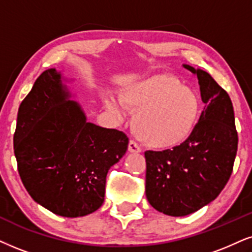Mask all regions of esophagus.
Returning a JSON list of instances; mask_svg holds the SVG:
<instances>
[{"label":"esophagus","mask_w":252,"mask_h":252,"mask_svg":"<svg viewBox=\"0 0 252 252\" xmlns=\"http://www.w3.org/2000/svg\"><path fill=\"white\" fill-rule=\"evenodd\" d=\"M128 150H129V152H132V154H138V152L142 151L141 148L138 146V144H137L135 141H132V139L129 142Z\"/></svg>","instance_id":"1"}]
</instances>
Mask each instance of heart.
<instances>
[{"label":"heart","mask_w":252,"mask_h":252,"mask_svg":"<svg viewBox=\"0 0 252 252\" xmlns=\"http://www.w3.org/2000/svg\"><path fill=\"white\" fill-rule=\"evenodd\" d=\"M121 101L135 110L132 130L137 138L154 149L173 148L192 132L199 115V97L176 76L156 74L123 89ZM104 103L117 119L120 104L106 97Z\"/></svg>","instance_id":"obj_1"}]
</instances>
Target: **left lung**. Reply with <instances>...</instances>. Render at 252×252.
<instances>
[{"label": "left lung", "mask_w": 252, "mask_h": 252, "mask_svg": "<svg viewBox=\"0 0 252 252\" xmlns=\"http://www.w3.org/2000/svg\"><path fill=\"white\" fill-rule=\"evenodd\" d=\"M196 74L202 102L199 122L180 145L146 151L145 194L150 205L170 216H186L215 200L234 167L238 136L230 97L202 69Z\"/></svg>", "instance_id": "obj_1"}]
</instances>
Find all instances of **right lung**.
<instances>
[{
  "mask_svg": "<svg viewBox=\"0 0 252 252\" xmlns=\"http://www.w3.org/2000/svg\"><path fill=\"white\" fill-rule=\"evenodd\" d=\"M56 68L44 71L22 101L14 135L18 173L30 196L50 212L78 218L104 201L109 168L129 139L86 121Z\"/></svg>",
  "mask_w": 252,
  "mask_h": 252,
  "instance_id": "1",
  "label": "right lung"
}]
</instances>
